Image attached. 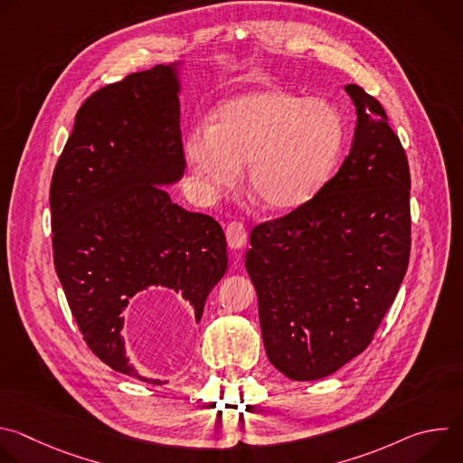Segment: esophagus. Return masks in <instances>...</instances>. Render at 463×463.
Wrapping results in <instances>:
<instances>
[{"label": "esophagus", "instance_id": "1", "mask_svg": "<svg viewBox=\"0 0 463 463\" xmlns=\"http://www.w3.org/2000/svg\"><path fill=\"white\" fill-rule=\"evenodd\" d=\"M225 234H227L229 247L232 249H241L247 241V229L241 222H231L225 229Z\"/></svg>", "mask_w": 463, "mask_h": 463}]
</instances>
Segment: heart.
<instances>
[{
  "mask_svg": "<svg viewBox=\"0 0 463 463\" xmlns=\"http://www.w3.org/2000/svg\"><path fill=\"white\" fill-rule=\"evenodd\" d=\"M345 120L335 106L286 90H256L229 99L214 126L194 128L184 157L211 190L232 186L247 166V188L269 211H291L318 192L343 145Z\"/></svg>",
  "mask_w": 463,
  "mask_h": 463,
  "instance_id": "1",
  "label": "heart"
}]
</instances>
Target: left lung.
<instances>
[{"mask_svg": "<svg viewBox=\"0 0 463 463\" xmlns=\"http://www.w3.org/2000/svg\"><path fill=\"white\" fill-rule=\"evenodd\" d=\"M354 145L304 205L252 227L245 256L271 364L295 381L334 373L372 343L411 258V170L361 86Z\"/></svg>", "mask_w": 463, "mask_h": 463, "instance_id": "1", "label": "left lung"}]
</instances>
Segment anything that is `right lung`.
<instances>
[{"mask_svg": "<svg viewBox=\"0 0 463 463\" xmlns=\"http://www.w3.org/2000/svg\"><path fill=\"white\" fill-rule=\"evenodd\" d=\"M177 91L174 70L157 65L90 95L49 190L54 269L80 334L102 363L143 381L120 337L131 298L170 288L200 320L227 271L222 225L161 186L184 170Z\"/></svg>", "mask_w": 463, "mask_h": 463, "instance_id": "1", "label": "right lung"}]
</instances>
